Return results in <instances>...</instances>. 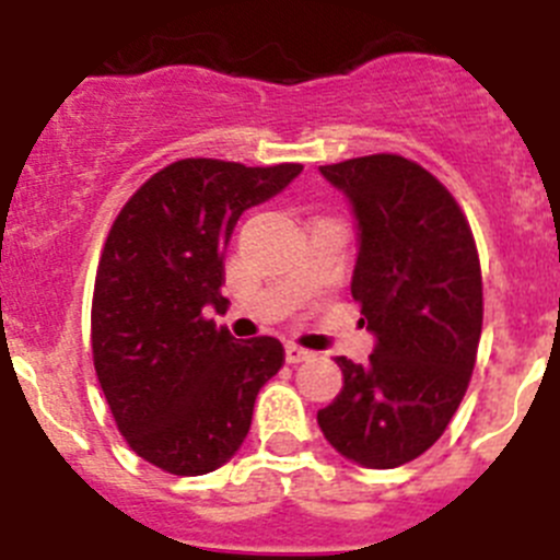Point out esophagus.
Instances as JSON below:
<instances>
[{"mask_svg":"<svg viewBox=\"0 0 560 560\" xmlns=\"http://www.w3.org/2000/svg\"><path fill=\"white\" fill-rule=\"evenodd\" d=\"M308 359L311 353L300 348V345H285V361H289V364H300V361H308Z\"/></svg>","mask_w":560,"mask_h":560,"instance_id":"obj_1","label":"esophagus"}]
</instances>
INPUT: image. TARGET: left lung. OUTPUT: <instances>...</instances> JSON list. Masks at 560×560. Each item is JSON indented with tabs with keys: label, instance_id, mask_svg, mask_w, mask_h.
Listing matches in <instances>:
<instances>
[{
	"label": "left lung",
	"instance_id": "obj_1",
	"mask_svg": "<svg viewBox=\"0 0 560 560\" xmlns=\"http://www.w3.org/2000/svg\"><path fill=\"white\" fill-rule=\"evenodd\" d=\"M355 219L353 300L375 345L336 355L341 389L316 412L325 440L364 468H398L446 432L477 361L482 275L452 192L395 153L319 167Z\"/></svg>",
	"mask_w": 560,
	"mask_h": 560
}]
</instances>
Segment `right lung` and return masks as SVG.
<instances>
[{
    "label": "right lung",
    "mask_w": 560,
    "mask_h": 560,
    "mask_svg": "<svg viewBox=\"0 0 560 560\" xmlns=\"http://www.w3.org/2000/svg\"><path fill=\"white\" fill-rule=\"evenodd\" d=\"M300 173L303 165L173 162L108 232L92 300L97 381L128 446L162 471L201 477L230 463L257 393L283 368L280 341H237L205 311L224 303V249L237 219Z\"/></svg>",
    "instance_id": "right-lung-1"
}]
</instances>
